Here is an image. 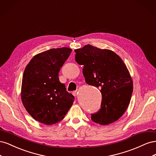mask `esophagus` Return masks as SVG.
I'll list each match as a JSON object with an SVG mask.
<instances>
[{
    "label": "esophagus",
    "mask_w": 156,
    "mask_h": 156,
    "mask_svg": "<svg viewBox=\"0 0 156 156\" xmlns=\"http://www.w3.org/2000/svg\"><path fill=\"white\" fill-rule=\"evenodd\" d=\"M77 90H75V91H73V92H72V94H73V96H76L77 95Z\"/></svg>",
    "instance_id": "esophagus-1"
}]
</instances>
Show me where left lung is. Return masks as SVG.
I'll return each instance as SVG.
<instances>
[{"label": "left lung", "mask_w": 156, "mask_h": 156, "mask_svg": "<svg viewBox=\"0 0 156 156\" xmlns=\"http://www.w3.org/2000/svg\"><path fill=\"white\" fill-rule=\"evenodd\" d=\"M75 52V61L83 66L86 83L101 89V108L91 114L92 120L101 125L116 121L128 107L133 92V81L123 60L111 50L89 44Z\"/></svg>", "instance_id": "obj_1"}]
</instances>
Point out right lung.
<instances>
[{
  "label": "right lung",
  "mask_w": 156,
  "mask_h": 156,
  "mask_svg": "<svg viewBox=\"0 0 156 156\" xmlns=\"http://www.w3.org/2000/svg\"><path fill=\"white\" fill-rule=\"evenodd\" d=\"M68 48L51 49L35 55L23 75L21 100L27 112L46 125L62 120L74 96L59 81L58 73L72 52Z\"/></svg>",
  "instance_id": "obj_1"
}]
</instances>
